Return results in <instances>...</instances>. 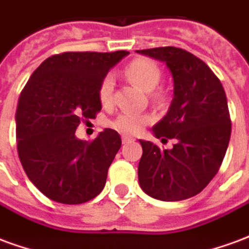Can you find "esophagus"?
<instances>
[{
    "label": "esophagus",
    "mask_w": 249,
    "mask_h": 249,
    "mask_svg": "<svg viewBox=\"0 0 249 249\" xmlns=\"http://www.w3.org/2000/svg\"><path fill=\"white\" fill-rule=\"evenodd\" d=\"M121 140H123L124 144H126V142H132V141H135V139H133V137H130V136L123 135L121 136Z\"/></svg>",
    "instance_id": "34e87169"
}]
</instances>
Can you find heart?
<instances>
[{
	"instance_id": "obj_1",
	"label": "heart",
	"mask_w": 249,
	"mask_h": 249,
	"mask_svg": "<svg viewBox=\"0 0 249 249\" xmlns=\"http://www.w3.org/2000/svg\"><path fill=\"white\" fill-rule=\"evenodd\" d=\"M125 74L139 85L145 92H152L159 85L161 80V71L157 66L156 62L151 61L148 58H137L130 62L125 69ZM114 92V78L112 74H107L104 77L100 87H98V98L104 107H110L113 103ZM156 101H162L164 94L161 92H156L152 94ZM152 116L148 113H136V112H121L117 117L110 123L114 129L120 130L123 133L135 135L139 133L144 126L152 123Z\"/></svg>"
}]
</instances>
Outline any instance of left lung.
Wrapping results in <instances>:
<instances>
[{"label": "left lung", "instance_id": "1", "mask_svg": "<svg viewBox=\"0 0 249 249\" xmlns=\"http://www.w3.org/2000/svg\"><path fill=\"white\" fill-rule=\"evenodd\" d=\"M137 52L165 62L172 73V104L152 130L162 142L175 140L172 149L140 140V187L162 201L196 196L217 173L230 144L224 88L203 60L184 49L162 46Z\"/></svg>", "mask_w": 249, "mask_h": 249}]
</instances>
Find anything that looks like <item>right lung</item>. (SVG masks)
<instances>
[{
	"mask_svg": "<svg viewBox=\"0 0 249 249\" xmlns=\"http://www.w3.org/2000/svg\"><path fill=\"white\" fill-rule=\"evenodd\" d=\"M128 54L117 51L65 52L46 58L21 92L16 112L19 161L46 197L82 204L101 192L121 146L114 129L90 142L76 137L81 121L101 110L98 87L109 69Z\"/></svg>",
	"mask_w": 249,
	"mask_h": 249,
	"instance_id": "1",
	"label": "right lung"
}]
</instances>
